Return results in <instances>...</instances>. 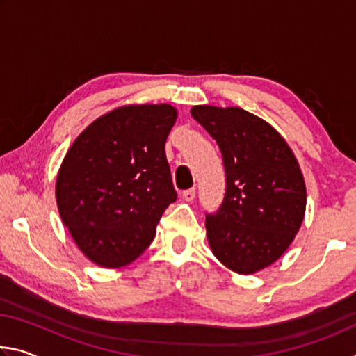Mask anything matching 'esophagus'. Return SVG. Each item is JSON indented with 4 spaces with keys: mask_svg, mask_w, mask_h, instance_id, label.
I'll return each instance as SVG.
<instances>
[{
    "mask_svg": "<svg viewBox=\"0 0 356 356\" xmlns=\"http://www.w3.org/2000/svg\"><path fill=\"white\" fill-rule=\"evenodd\" d=\"M195 196H196V190L195 188H190V190L182 191V200L186 201V202H191L193 200H195Z\"/></svg>",
    "mask_w": 356,
    "mask_h": 356,
    "instance_id": "esophagus-1",
    "label": "esophagus"
}]
</instances>
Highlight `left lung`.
I'll list each match as a JSON object with an SVG mask.
<instances>
[{
	"instance_id": "obj_1",
	"label": "left lung",
	"mask_w": 356,
	"mask_h": 356,
	"mask_svg": "<svg viewBox=\"0 0 356 356\" xmlns=\"http://www.w3.org/2000/svg\"><path fill=\"white\" fill-rule=\"evenodd\" d=\"M191 116L218 144L226 171L225 200L206 216L210 250L238 275L261 272L284 254L303 222L298 161L272 125L243 108L196 105Z\"/></svg>"
}]
</instances>
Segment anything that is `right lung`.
I'll return each mask as SVG.
<instances>
[{
	"label": "right lung",
	"mask_w": 356,
	"mask_h": 356,
	"mask_svg": "<svg viewBox=\"0 0 356 356\" xmlns=\"http://www.w3.org/2000/svg\"><path fill=\"white\" fill-rule=\"evenodd\" d=\"M177 110L124 105L89 124L65 154L56 177L59 215L95 265L119 268L140 257L161 215L177 200L165 143Z\"/></svg>",
	"instance_id": "obj_1"
}]
</instances>
